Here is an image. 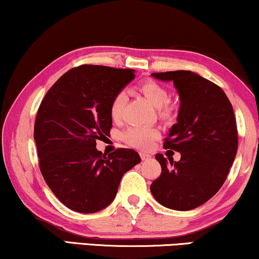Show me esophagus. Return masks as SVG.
I'll list each match as a JSON object with an SVG mask.
<instances>
[{"mask_svg":"<svg viewBox=\"0 0 259 259\" xmlns=\"http://www.w3.org/2000/svg\"><path fill=\"white\" fill-rule=\"evenodd\" d=\"M140 155H141L142 161H149V159H151V156L148 155V154H145V152H141Z\"/></svg>","mask_w":259,"mask_h":259,"instance_id":"1","label":"esophagus"}]
</instances>
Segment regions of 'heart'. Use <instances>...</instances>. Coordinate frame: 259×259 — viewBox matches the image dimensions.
Returning a JSON list of instances; mask_svg holds the SVG:
<instances>
[{
	"instance_id": "b5f03b06",
	"label": "heart",
	"mask_w": 259,
	"mask_h": 259,
	"mask_svg": "<svg viewBox=\"0 0 259 259\" xmlns=\"http://www.w3.org/2000/svg\"><path fill=\"white\" fill-rule=\"evenodd\" d=\"M140 90L147 100L158 109L162 118H166L170 115V108L167 105L170 102V94L164 87L154 81H148L142 83ZM125 103L126 94L124 92H118L115 95L110 103V116L112 119L117 121L122 117ZM158 136L159 131L152 126H131L122 134V138L125 143L141 150H148Z\"/></svg>"
}]
</instances>
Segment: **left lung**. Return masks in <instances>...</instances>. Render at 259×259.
Returning <instances> with one entry per match:
<instances>
[{"instance_id":"1","label":"left lung","mask_w":259,"mask_h":259,"mask_svg":"<svg viewBox=\"0 0 259 259\" xmlns=\"http://www.w3.org/2000/svg\"><path fill=\"white\" fill-rule=\"evenodd\" d=\"M151 75L172 81L181 100L177 123L164 140L170 155L155 156L162 172L151 183V194L169 209H195L217 194L234 163L238 148L234 109L220 87L195 72ZM172 150L181 152L178 162H173Z\"/></svg>"}]
</instances>
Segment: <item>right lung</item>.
<instances>
[{
	"mask_svg": "<svg viewBox=\"0 0 259 259\" xmlns=\"http://www.w3.org/2000/svg\"><path fill=\"white\" fill-rule=\"evenodd\" d=\"M134 78L133 69L83 64L62 75L41 102L34 126L39 170L69 209H104L123 175L141 162L133 149L108 157L96 149V141L110 134L111 100Z\"/></svg>",
	"mask_w": 259,
	"mask_h": 259,
	"instance_id": "obj_1",
	"label": "right lung"
}]
</instances>
